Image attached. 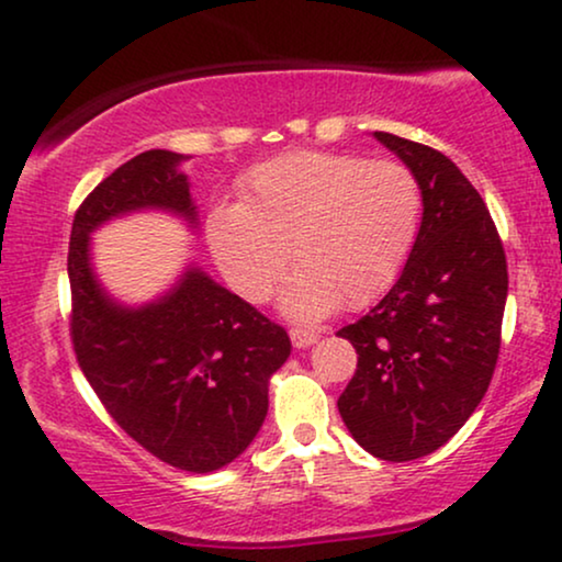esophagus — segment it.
Masks as SVG:
<instances>
[{
	"instance_id": "1",
	"label": "esophagus",
	"mask_w": 562,
	"mask_h": 562,
	"mask_svg": "<svg viewBox=\"0 0 562 562\" xmlns=\"http://www.w3.org/2000/svg\"><path fill=\"white\" fill-rule=\"evenodd\" d=\"M317 340H319V335L310 333V329H291V342H294V348H299V350L312 348Z\"/></svg>"
}]
</instances>
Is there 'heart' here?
Returning <instances> with one entry per match:
<instances>
[{"instance_id": "heart-1", "label": "heart", "mask_w": 562, "mask_h": 562, "mask_svg": "<svg viewBox=\"0 0 562 562\" xmlns=\"http://www.w3.org/2000/svg\"><path fill=\"white\" fill-rule=\"evenodd\" d=\"M422 189L409 168L348 153L294 150L243 176L240 202L206 214V243L229 289L245 302L281 294L291 319L325 317L379 299L412 256Z\"/></svg>"}]
</instances>
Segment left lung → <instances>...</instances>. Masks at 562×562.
Returning a JSON list of instances; mask_svg holds the SVG:
<instances>
[{
	"mask_svg": "<svg viewBox=\"0 0 562 562\" xmlns=\"http://www.w3.org/2000/svg\"><path fill=\"white\" fill-rule=\"evenodd\" d=\"M373 137L419 181L422 225L389 294L337 333L358 352L337 409L360 448L404 463L442 448L481 404L509 276L494 220L460 168L422 143Z\"/></svg>",
	"mask_w": 562,
	"mask_h": 562,
	"instance_id": "obj_1",
	"label": "left lung"
}]
</instances>
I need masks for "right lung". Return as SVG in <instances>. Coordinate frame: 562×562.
Segmentation results:
<instances>
[{
	"label": "right lung",
	"mask_w": 562,
	"mask_h": 562,
	"mask_svg": "<svg viewBox=\"0 0 562 562\" xmlns=\"http://www.w3.org/2000/svg\"><path fill=\"white\" fill-rule=\"evenodd\" d=\"M183 160L145 150L79 206L68 248L71 337L91 389L135 442L181 471L212 473L240 458L263 427L268 383L291 356L289 335L196 263L150 302H122L91 252L99 227L137 212L171 214L194 233Z\"/></svg>",
	"instance_id": "obj_1"
}]
</instances>
